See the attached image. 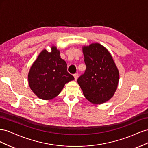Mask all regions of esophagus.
I'll return each instance as SVG.
<instances>
[{
  "instance_id": "esophagus-1",
  "label": "esophagus",
  "mask_w": 148,
  "mask_h": 148,
  "mask_svg": "<svg viewBox=\"0 0 148 148\" xmlns=\"http://www.w3.org/2000/svg\"><path fill=\"white\" fill-rule=\"evenodd\" d=\"M73 77H74V78H75V80L76 81V80L77 79V78H78V73H75V74L73 75Z\"/></svg>"
}]
</instances>
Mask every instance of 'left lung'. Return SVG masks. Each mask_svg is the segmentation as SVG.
Here are the masks:
<instances>
[{
	"instance_id": "obj_1",
	"label": "left lung",
	"mask_w": 148,
	"mask_h": 148,
	"mask_svg": "<svg viewBox=\"0 0 148 148\" xmlns=\"http://www.w3.org/2000/svg\"><path fill=\"white\" fill-rule=\"evenodd\" d=\"M86 69L77 82L84 97L101 104L113 97L119 81V71L110 52L99 43L83 46Z\"/></svg>"
}]
</instances>
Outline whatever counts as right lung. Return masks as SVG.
<instances>
[{"label":"right lung","mask_w":148,"mask_h":148,"mask_svg":"<svg viewBox=\"0 0 148 148\" xmlns=\"http://www.w3.org/2000/svg\"><path fill=\"white\" fill-rule=\"evenodd\" d=\"M28 78L31 90L43 100L56 97L66 83L74 79L56 46H52L50 52L44 49L39 53L31 67Z\"/></svg>","instance_id":"1"}]
</instances>
